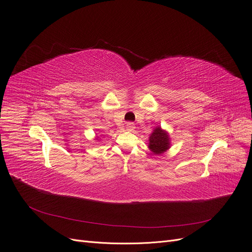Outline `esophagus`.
Masks as SVG:
<instances>
[{
	"instance_id": "1",
	"label": "esophagus",
	"mask_w": 252,
	"mask_h": 252,
	"mask_svg": "<svg viewBox=\"0 0 252 252\" xmlns=\"http://www.w3.org/2000/svg\"><path fill=\"white\" fill-rule=\"evenodd\" d=\"M135 128V125L133 123H127L126 124V129L127 130H133Z\"/></svg>"
}]
</instances>
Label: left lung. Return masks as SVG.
<instances>
[{"instance_id": "1", "label": "left lung", "mask_w": 252, "mask_h": 252, "mask_svg": "<svg viewBox=\"0 0 252 252\" xmlns=\"http://www.w3.org/2000/svg\"><path fill=\"white\" fill-rule=\"evenodd\" d=\"M169 148V137L161 127H156L149 138V149L156 155L162 154Z\"/></svg>"}]
</instances>
